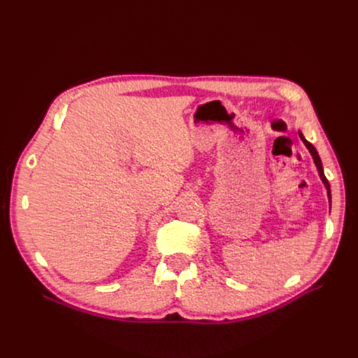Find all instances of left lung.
<instances>
[{"mask_svg":"<svg viewBox=\"0 0 358 358\" xmlns=\"http://www.w3.org/2000/svg\"><path fill=\"white\" fill-rule=\"evenodd\" d=\"M300 137H301V140H303V143L306 145V148L309 149V152H310V155L313 157V161H315V164H317V167H318V173H320V176H321V179H322V182H324V185L327 187V191H329V200L331 199V196H330V183H329V180H327V178H326V175H324V171H322V164H321V159H320V157H318V152H317V149L313 148L308 140L303 137L301 134H300Z\"/></svg>","mask_w":358,"mask_h":358,"instance_id":"8db88e82","label":"left lung"}]
</instances>
